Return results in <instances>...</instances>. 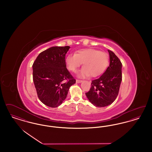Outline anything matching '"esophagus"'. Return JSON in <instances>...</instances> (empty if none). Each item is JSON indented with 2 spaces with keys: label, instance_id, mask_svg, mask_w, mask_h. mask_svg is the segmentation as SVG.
<instances>
[{
  "label": "esophagus",
  "instance_id": "1",
  "mask_svg": "<svg viewBox=\"0 0 152 152\" xmlns=\"http://www.w3.org/2000/svg\"><path fill=\"white\" fill-rule=\"evenodd\" d=\"M76 81L77 83H81L83 81H82V80H80L76 79Z\"/></svg>",
  "mask_w": 152,
  "mask_h": 152
}]
</instances>
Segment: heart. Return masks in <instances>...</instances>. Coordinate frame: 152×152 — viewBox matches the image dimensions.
I'll list each match as a JSON object with an SVG mask.
<instances>
[{
    "mask_svg": "<svg viewBox=\"0 0 152 152\" xmlns=\"http://www.w3.org/2000/svg\"><path fill=\"white\" fill-rule=\"evenodd\" d=\"M108 61L107 53L94 48L80 50L75 55L69 54L65 58L67 68L72 72H76L83 63V68L80 74L81 77L100 76L106 70Z\"/></svg>",
    "mask_w": 152,
    "mask_h": 152,
    "instance_id": "obj_1",
    "label": "heart"
}]
</instances>
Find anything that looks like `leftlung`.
Wrapping results in <instances>:
<instances>
[{"label":"left lung","mask_w":152,"mask_h":152,"mask_svg":"<svg viewBox=\"0 0 152 152\" xmlns=\"http://www.w3.org/2000/svg\"><path fill=\"white\" fill-rule=\"evenodd\" d=\"M108 51L109 66L99 79L92 81L89 91L86 93L89 101L97 107L108 106L116 100L122 80V63L112 51Z\"/></svg>","instance_id":"8db88e82"}]
</instances>
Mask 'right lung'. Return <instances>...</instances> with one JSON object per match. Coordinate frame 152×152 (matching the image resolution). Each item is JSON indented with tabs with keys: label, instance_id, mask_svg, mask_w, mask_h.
<instances>
[{
	"label": "right lung",
	"instance_id": "add662e5",
	"mask_svg": "<svg viewBox=\"0 0 152 152\" xmlns=\"http://www.w3.org/2000/svg\"><path fill=\"white\" fill-rule=\"evenodd\" d=\"M70 47H52L42 52L32 65L37 97L45 105L55 108L64 101L76 80L66 69L65 56Z\"/></svg>",
	"mask_w": 152,
	"mask_h": 152
}]
</instances>
